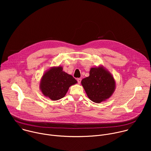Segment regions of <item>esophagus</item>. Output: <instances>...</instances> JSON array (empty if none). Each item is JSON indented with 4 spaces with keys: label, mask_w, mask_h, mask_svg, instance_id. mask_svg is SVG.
Instances as JSON below:
<instances>
[{
    "label": "esophagus",
    "mask_w": 151,
    "mask_h": 151,
    "mask_svg": "<svg viewBox=\"0 0 151 151\" xmlns=\"http://www.w3.org/2000/svg\"><path fill=\"white\" fill-rule=\"evenodd\" d=\"M77 81H78V83L79 84H80V83H81V78H78V79H77Z\"/></svg>",
    "instance_id": "1"
}]
</instances>
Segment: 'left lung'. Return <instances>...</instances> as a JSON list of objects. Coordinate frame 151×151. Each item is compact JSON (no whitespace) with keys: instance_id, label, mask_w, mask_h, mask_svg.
<instances>
[{"instance_id":"8db88e82","label":"left lung","mask_w":151,"mask_h":151,"mask_svg":"<svg viewBox=\"0 0 151 151\" xmlns=\"http://www.w3.org/2000/svg\"><path fill=\"white\" fill-rule=\"evenodd\" d=\"M81 84L88 97L96 103L109 99L116 88L114 76L109 70L101 65L91 68L90 76L83 78L81 81Z\"/></svg>"}]
</instances>
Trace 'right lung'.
<instances>
[{"mask_svg":"<svg viewBox=\"0 0 151 151\" xmlns=\"http://www.w3.org/2000/svg\"><path fill=\"white\" fill-rule=\"evenodd\" d=\"M77 82L72 75L63 70L62 66H54L42 75L39 88L44 96L55 101L65 96L70 86Z\"/></svg>","mask_w":151,"mask_h":151,"instance_id":"1","label":"right lung"}]
</instances>
